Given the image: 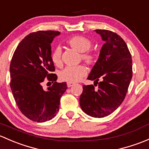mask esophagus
Instances as JSON below:
<instances>
[{
  "label": "esophagus",
  "mask_w": 149,
  "mask_h": 149,
  "mask_svg": "<svg viewBox=\"0 0 149 149\" xmlns=\"http://www.w3.org/2000/svg\"><path fill=\"white\" fill-rule=\"evenodd\" d=\"M67 85L68 87H72V85H74V83H73V82H67Z\"/></svg>",
  "instance_id": "34e87169"
}]
</instances>
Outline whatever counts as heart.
<instances>
[{
  "label": "heart",
  "mask_w": 149,
  "mask_h": 149,
  "mask_svg": "<svg viewBox=\"0 0 149 149\" xmlns=\"http://www.w3.org/2000/svg\"><path fill=\"white\" fill-rule=\"evenodd\" d=\"M68 44L72 49L82 53L81 57L87 64L93 63L95 56L92 52L89 51L92 47V41L87 38L82 36H74L69 39ZM62 50L60 47H57L52 52L51 58L53 63L59 66L62 63L61 59ZM87 74V69L83 65L68 66L61 70L59 73V79L62 81L68 82H75L79 81Z\"/></svg>",
  "instance_id": "heart-1"
}]
</instances>
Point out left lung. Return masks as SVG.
I'll return each mask as SVG.
<instances>
[{
	"label": "left lung",
	"instance_id": "1",
	"mask_svg": "<svg viewBox=\"0 0 149 149\" xmlns=\"http://www.w3.org/2000/svg\"><path fill=\"white\" fill-rule=\"evenodd\" d=\"M95 31L105 44L87 79L94 80L98 87L82 86L79 105L88 116L103 118L113 113L125 99L133 75L132 58L125 42L117 33L101 29Z\"/></svg>",
	"mask_w": 149,
	"mask_h": 149
}]
</instances>
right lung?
<instances>
[{
    "mask_svg": "<svg viewBox=\"0 0 149 149\" xmlns=\"http://www.w3.org/2000/svg\"><path fill=\"white\" fill-rule=\"evenodd\" d=\"M60 32L39 31L26 36L16 48L10 65V88L21 113L34 122L52 120L59 111L60 98L67 88L66 82H56L53 74L51 44ZM47 77L53 85L42 89Z\"/></svg>",
    "mask_w": 149,
    "mask_h": 149,
    "instance_id": "add662e5",
    "label": "right lung"
}]
</instances>
